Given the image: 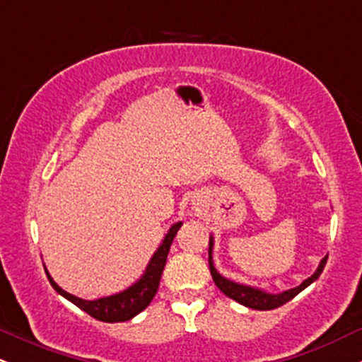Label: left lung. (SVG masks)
I'll list each match as a JSON object with an SVG mask.
<instances>
[{"label": "left lung", "mask_w": 362, "mask_h": 362, "mask_svg": "<svg viewBox=\"0 0 362 362\" xmlns=\"http://www.w3.org/2000/svg\"><path fill=\"white\" fill-rule=\"evenodd\" d=\"M211 252H213V238H209V271H211V276H213L214 284L218 286L219 291H223V293L226 294L228 298H231V300L238 301L240 305L248 306V308H252V310H262V311L279 308V306L284 305V303L293 300V298L296 296V294H300L303 289L308 288L311 282H313L315 279H318L320 274L323 272V267H325V264H327V257H325V259L320 262L317 272H315L311 277H308L306 281H303V284L298 286V288L284 291V293H281V294H269V293H264V291H260V289H253V288H248V286L236 284V282H231V281L224 279V277L219 276L218 271H216L214 265H213V257H211Z\"/></svg>", "instance_id": "8db88e82"}]
</instances>
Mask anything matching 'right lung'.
Returning <instances> with one entry per match:
<instances>
[{
    "instance_id": "1",
    "label": "right lung",
    "mask_w": 362,
    "mask_h": 362,
    "mask_svg": "<svg viewBox=\"0 0 362 362\" xmlns=\"http://www.w3.org/2000/svg\"><path fill=\"white\" fill-rule=\"evenodd\" d=\"M182 226V223H175L170 231L165 236L163 243L160 245L155 255H153L151 262H149L146 272H144L143 279H139L136 284H132L131 288L122 291V293L114 294V296L102 298V300L95 301H86L81 300V298L73 296V294L66 293L64 289H61L56 282L52 281V277L49 276V272L45 271L49 277V282L61 296H64L66 300H69L73 305H76L78 308L88 313L90 317L100 320V322L107 323H117V322H126V320H131L132 317L141 313L146 306L151 303L153 298H155L158 286H160L161 274H163L165 264H167V257L170 252V247H172L173 238H175L178 228Z\"/></svg>"
}]
</instances>
